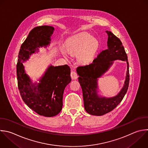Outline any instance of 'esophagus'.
Segmentation results:
<instances>
[{"label": "esophagus", "mask_w": 148, "mask_h": 148, "mask_svg": "<svg viewBox=\"0 0 148 148\" xmlns=\"http://www.w3.org/2000/svg\"><path fill=\"white\" fill-rule=\"evenodd\" d=\"M71 76L72 79H73V80H76L78 77V75H77V73L75 71H71Z\"/></svg>", "instance_id": "obj_1"}]
</instances>
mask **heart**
<instances>
[{
    "label": "heart",
    "instance_id": "obj_1",
    "mask_svg": "<svg viewBox=\"0 0 148 148\" xmlns=\"http://www.w3.org/2000/svg\"><path fill=\"white\" fill-rule=\"evenodd\" d=\"M65 48L71 55H76L77 62L82 65H87L92 62L99 48V42L87 34H80L73 36L65 43ZM64 49L61 52L64 57L68 58Z\"/></svg>",
    "mask_w": 148,
    "mask_h": 148
}]
</instances>
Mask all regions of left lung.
<instances>
[{"mask_svg": "<svg viewBox=\"0 0 148 148\" xmlns=\"http://www.w3.org/2000/svg\"><path fill=\"white\" fill-rule=\"evenodd\" d=\"M108 34V49L101 51L92 62L77 68L79 76V82L81 86L84 109L91 115L102 116L114 109L122 101L126 94L130 80L128 58L120 40L110 31ZM119 59L127 62V73L123 87L114 97L107 98L97 94V80L111 66L114 60Z\"/></svg>", "mask_w": 148, "mask_h": 148, "instance_id": "obj_1", "label": "left lung"}]
</instances>
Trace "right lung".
<instances>
[{
    "mask_svg": "<svg viewBox=\"0 0 148 148\" xmlns=\"http://www.w3.org/2000/svg\"><path fill=\"white\" fill-rule=\"evenodd\" d=\"M54 30V27L48 25L32 29L21 46L17 64L18 87L22 99L30 109L45 117H53L61 112L64 89L71 81V68L67 65H51L39 83H33L23 63L38 53L39 48L50 45Z\"/></svg>",
    "mask_w": 148,
    "mask_h": 148,
    "instance_id": "add662e5",
    "label": "right lung"
}]
</instances>
